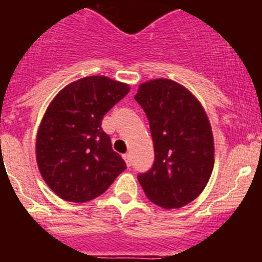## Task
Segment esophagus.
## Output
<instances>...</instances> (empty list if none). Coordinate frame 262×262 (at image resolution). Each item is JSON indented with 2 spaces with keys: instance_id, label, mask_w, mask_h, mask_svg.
<instances>
[{
  "instance_id": "obj_1",
  "label": "esophagus",
  "mask_w": 262,
  "mask_h": 262,
  "mask_svg": "<svg viewBox=\"0 0 262 262\" xmlns=\"http://www.w3.org/2000/svg\"><path fill=\"white\" fill-rule=\"evenodd\" d=\"M123 159H124V161H126L127 166H131V163H133V159H131V155H129V154H124V155H123Z\"/></svg>"
}]
</instances>
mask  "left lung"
<instances>
[{
	"mask_svg": "<svg viewBox=\"0 0 262 262\" xmlns=\"http://www.w3.org/2000/svg\"><path fill=\"white\" fill-rule=\"evenodd\" d=\"M136 102L149 120L155 161L138 174L145 195L164 209H178L200 195L214 169V139L202 105L166 78L139 86Z\"/></svg>",
	"mask_w": 262,
	"mask_h": 262,
	"instance_id": "obj_1",
	"label": "left lung"
}]
</instances>
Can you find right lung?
<instances>
[{
    "label": "right lung",
    "mask_w": 262,
    "mask_h": 262,
    "mask_svg": "<svg viewBox=\"0 0 262 262\" xmlns=\"http://www.w3.org/2000/svg\"><path fill=\"white\" fill-rule=\"evenodd\" d=\"M128 92L123 82L90 76L67 85L52 99L38 129L36 163L60 198L75 203L94 200L126 169L101 124Z\"/></svg>",
    "instance_id": "add662e5"
}]
</instances>
